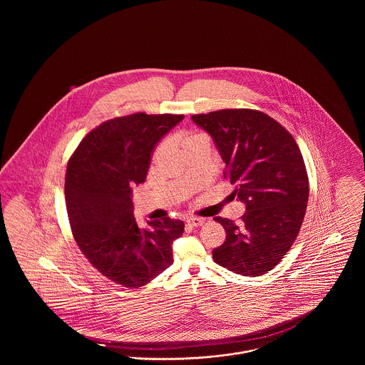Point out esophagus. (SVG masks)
Listing matches in <instances>:
<instances>
[{"mask_svg": "<svg viewBox=\"0 0 365 365\" xmlns=\"http://www.w3.org/2000/svg\"><path fill=\"white\" fill-rule=\"evenodd\" d=\"M186 225L190 227V228H194V227H200L204 225V219H200V217H194V219H189L187 222H186Z\"/></svg>", "mask_w": 365, "mask_h": 365, "instance_id": "obj_1", "label": "esophagus"}]
</instances>
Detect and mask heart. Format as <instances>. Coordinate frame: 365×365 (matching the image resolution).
I'll return each instance as SVG.
<instances>
[{"mask_svg": "<svg viewBox=\"0 0 365 365\" xmlns=\"http://www.w3.org/2000/svg\"><path fill=\"white\" fill-rule=\"evenodd\" d=\"M200 137H202V135H192V137H189V138L186 139V142H185V143L190 142V140H192V139L200 138Z\"/></svg>", "mask_w": 365, "mask_h": 365, "instance_id": "heart-1", "label": "heart"}]
</instances>
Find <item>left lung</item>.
I'll use <instances>...</instances> for the list:
<instances>
[{
    "label": "left lung",
    "mask_w": 365,
    "mask_h": 365,
    "mask_svg": "<svg viewBox=\"0 0 365 365\" xmlns=\"http://www.w3.org/2000/svg\"><path fill=\"white\" fill-rule=\"evenodd\" d=\"M191 120L213 139L225 178L246 208L240 223L215 217L227 235L213 260L242 277L264 275L289 252L304 222L309 185L299 148L260 110L223 109Z\"/></svg>",
    "instance_id": "8db88e82"
}]
</instances>
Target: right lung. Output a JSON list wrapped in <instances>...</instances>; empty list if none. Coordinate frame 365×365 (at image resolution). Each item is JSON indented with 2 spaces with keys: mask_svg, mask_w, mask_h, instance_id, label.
Instances as JSON below:
<instances>
[{
  "mask_svg": "<svg viewBox=\"0 0 365 365\" xmlns=\"http://www.w3.org/2000/svg\"><path fill=\"white\" fill-rule=\"evenodd\" d=\"M183 115L134 113L100 124L70 158L66 202L71 230L88 262L123 287L138 289L173 265L182 220L134 217L133 186L143 183L160 139Z\"/></svg>",
  "mask_w": 365,
  "mask_h": 365,
  "instance_id": "1",
  "label": "right lung"
}]
</instances>
